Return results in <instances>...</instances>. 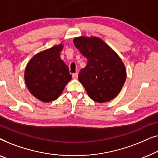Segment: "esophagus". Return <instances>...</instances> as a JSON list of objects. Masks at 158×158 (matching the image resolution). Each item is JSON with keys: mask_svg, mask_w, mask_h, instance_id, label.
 I'll return each instance as SVG.
<instances>
[{"mask_svg": "<svg viewBox=\"0 0 158 158\" xmlns=\"http://www.w3.org/2000/svg\"><path fill=\"white\" fill-rule=\"evenodd\" d=\"M72 76H73V78H74V79H77V76H78V74H77V73H73Z\"/></svg>", "mask_w": 158, "mask_h": 158, "instance_id": "1", "label": "esophagus"}]
</instances>
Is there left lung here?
I'll return each instance as SVG.
<instances>
[{"instance_id":"left-lung-1","label":"left lung","mask_w":158,"mask_h":158,"mask_svg":"<svg viewBox=\"0 0 158 158\" xmlns=\"http://www.w3.org/2000/svg\"><path fill=\"white\" fill-rule=\"evenodd\" d=\"M75 46L88 59L78 80L92 100L110 101L118 96L126 81V68L117 54L96 36H79L73 40Z\"/></svg>"}]
</instances>
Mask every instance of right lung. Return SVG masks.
Returning <instances> with one entry per match:
<instances>
[{"instance_id": "1", "label": "right lung", "mask_w": 158, "mask_h": 158, "mask_svg": "<svg viewBox=\"0 0 158 158\" xmlns=\"http://www.w3.org/2000/svg\"><path fill=\"white\" fill-rule=\"evenodd\" d=\"M62 44L34 56L25 69L24 80L29 92L42 102L55 101L72 79L68 67L60 58Z\"/></svg>"}]
</instances>
